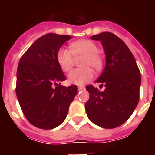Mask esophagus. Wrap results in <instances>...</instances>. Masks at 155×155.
<instances>
[{
  "mask_svg": "<svg viewBox=\"0 0 155 155\" xmlns=\"http://www.w3.org/2000/svg\"><path fill=\"white\" fill-rule=\"evenodd\" d=\"M85 87H84V86H79V87H78V89H79V91H81V90H84V89Z\"/></svg>",
  "mask_w": 155,
  "mask_h": 155,
  "instance_id": "obj_1",
  "label": "esophagus"
}]
</instances>
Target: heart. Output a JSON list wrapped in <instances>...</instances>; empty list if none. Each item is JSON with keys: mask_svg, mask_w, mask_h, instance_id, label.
<instances>
[{"mask_svg": "<svg viewBox=\"0 0 155 155\" xmlns=\"http://www.w3.org/2000/svg\"><path fill=\"white\" fill-rule=\"evenodd\" d=\"M97 45L91 40L80 39L71 42L70 50L61 47L56 54V59L61 70L69 72L72 68L75 58L82 57L80 61L81 68L75 69L68 75V82L71 84L83 85L93 77L94 70L99 71L103 67V59L98 53Z\"/></svg>", "mask_w": 155, "mask_h": 155, "instance_id": "heart-1", "label": "heart"}]
</instances>
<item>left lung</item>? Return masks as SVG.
Listing matches in <instances>:
<instances>
[{"mask_svg": "<svg viewBox=\"0 0 155 155\" xmlns=\"http://www.w3.org/2000/svg\"><path fill=\"white\" fill-rule=\"evenodd\" d=\"M91 38L101 42L105 54V68L96 81L104 84L105 89L101 92L92 85L87 86L89 100L85 109L92 122L113 129L124 124L137 107L141 73L133 54L117 35L104 32Z\"/></svg>", "mask_w": 155, "mask_h": 155, "instance_id": "obj_1", "label": "left lung"}]
</instances>
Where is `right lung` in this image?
<instances>
[{
    "label": "right lung",
    "mask_w": 155,
    "mask_h": 155,
    "mask_svg": "<svg viewBox=\"0 0 155 155\" xmlns=\"http://www.w3.org/2000/svg\"><path fill=\"white\" fill-rule=\"evenodd\" d=\"M71 38L69 35L47 34L38 38L19 61L16 94L23 114L35 127L51 130L62 124L77 94L76 85L58 84L66 77L56 54Z\"/></svg>",
    "instance_id": "right-lung-1"
}]
</instances>
